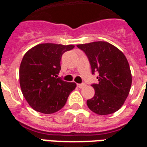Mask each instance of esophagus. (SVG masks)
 Returning <instances> with one entry per match:
<instances>
[{"label":"esophagus","mask_w":147,"mask_h":147,"mask_svg":"<svg viewBox=\"0 0 147 147\" xmlns=\"http://www.w3.org/2000/svg\"><path fill=\"white\" fill-rule=\"evenodd\" d=\"M77 86L79 88H80V89H82V88L85 87L86 86V84L85 83H81V84H77Z\"/></svg>","instance_id":"34e87169"}]
</instances>
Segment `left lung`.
<instances>
[{"label":"left lung","mask_w":147,"mask_h":147,"mask_svg":"<svg viewBox=\"0 0 147 147\" xmlns=\"http://www.w3.org/2000/svg\"><path fill=\"white\" fill-rule=\"evenodd\" d=\"M77 47L86 54L92 74L99 73L98 83L92 84L95 95L86 101L88 107L100 115L115 113L124 104L131 88V70L125 56L104 41L79 44Z\"/></svg>","instance_id":"left-lung-1"}]
</instances>
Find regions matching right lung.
I'll return each mask as SVG.
<instances>
[{"instance_id": "obj_1", "label": "right lung", "mask_w": 147, "mask_h": 147, "mask_svg": "<svg viewBox=\"0 0 147 147\" xmlns=\"http://www.w3.org/2000/svg\"><path fill=\"white\" fill-rule=\"evenodd\" d=\"M74 45L41 43L26 53L19 68L22 92L30 107L43 114L61 110L76 84L58 78L61 59Z\"/></svg>"}]
</instances>
